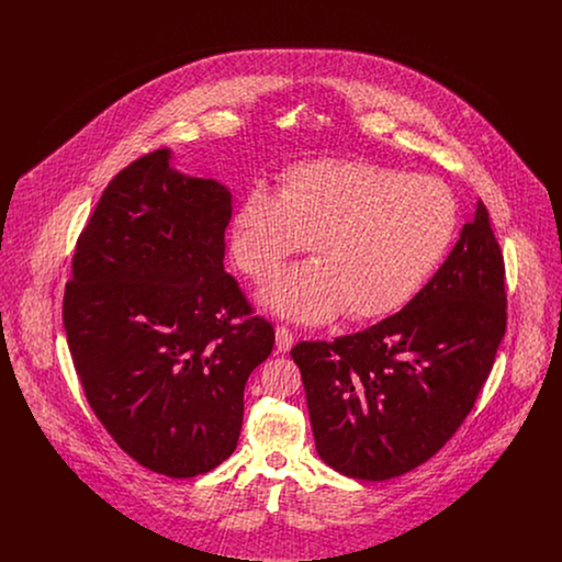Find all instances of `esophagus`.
I'll return each instance as SVG.
<instances>
[{
  "mask_svg": "<svg viewBox=\"0 0 562 562\" xmlns=\"http://www.w3.org/2000/svg\"><path fill=\"white\" fill-rule=\"evenodd\" d=\"M294 335L286 326H276V349L278 351H289L293 348Z\"/></svg>",
  "mask_w": 562,
  "mask_h": 562,
  "instance_id": "1",
  "label": "esophagus"
}]
</instances>
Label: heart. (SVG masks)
Masks as SVG:
<instances>
[{"mask_svg":"<svg viewBox=\"0 0 562 562\" xmlns=\"http://www.w3.org/2000/svg\"><path fill=\"white\" fill-rule=\"evenodd\" d=\"M459 225L440 179L362 161L301 164L280 193L252 188L234 216L238 268L263 278L303 248L312 263L280 269L263 299L278 314L321 322L339 310L371 321L401 310L447 257Z\"/></svg>","mask_w":562,"mask_h":562,"instance_id":"heart-1","label":"heart"}]
</instances>
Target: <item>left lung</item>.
<instances>
[{
    "label": "left lung",
    "mask_w": 562,
    "mask_h": 562,
    "mask_svg": "<svg viewBox=\"0 0 562 562\" xmlns=\"http://www.w3.org/2000/svg\"><path fill=\"white\" fill-rule=\"evenodd\" d=\"M506 266L479 200L451 255L401 312L335 341L291 349L316 451L358 481H387L438 453L506 335Z\"/></svg>",
    "instance_id": "1"
}]
</instances>
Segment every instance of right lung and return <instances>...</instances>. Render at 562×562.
Masks as SVG:
<instances>
[{
  "instance_id": "right-lung-1",
  "label": "right lung",
  "mask_w": 562,
  "mask_h": 562,
  "mask_svg": "<svg viewBox=\"0 0 562 562\" xmlns=\"http://www.w3.org/2000/svg\"><path fill=\"white\" fill-rule=\"evenodd\" d=\"M168 161L156 149L111 179L76 244L63 322L120 449L191 479L236 451L244 385L276 333L223 269L232 193Z\"/></svg>"
}]
</instances>
